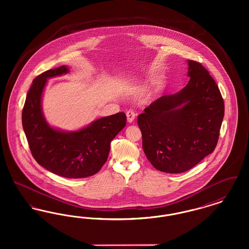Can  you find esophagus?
<instances>
[{"label": "esophagus", "instance_id": "esophagus-1", "mask_svg": "<svg viewBox=\"0 0 249 249\" xmlns=\"http://www.w3.org/2000/svg\"><path fill=\"white\" fill-rule=\"evenodd\" d=\"M126 116H127V120H128V122H129V123H131V122L134 120V119H135L136 114H135L132 110H129V111H127Z\"/></svg>", "mask_w": 249, "mask_h": 249}]
</instances>
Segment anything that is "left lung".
I'll return each instance as SVG.
<instances>
[{
	"label": "left lung",
	"instance_id": "obj_1",
	"mask_svg": "<svg viewBox=\"0 0 249 249\" xmlns=\"http://www.w3.org/2000/svg\"><path fill=\"white\" fill-rule=\"evenodd\" d=\"M188 64L187 86L154 101L137 119L147 160L169 174L186 172L213 152L224 117L213 77L200 62L189 59Z\"/></svg>",
	"mask_w": 249,
	"mask_h": 249
}]
</instances>
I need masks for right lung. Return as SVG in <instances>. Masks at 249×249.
<instances>
[{
  "mask_svg": "<svg viewBox=\"0 0 249 249\" xmlns=\"http://www.w3.org/2000/svg\"><path fill=\"white\" fill-rule=\"evenodd\" d=\"M69 72L63 65L38 76L27 94L22 126L33 157L49 172L66 178H83L98 173L107 162L110 143L126 126L123 112L97 119L75 131L49 126L42 111V95L48 78Z\"/></svg>",
  "mask_w": 249,
  "mask_h": 249,
  "instance_id": "obj_1",
  "label": "right lung"
}]
</instances>
